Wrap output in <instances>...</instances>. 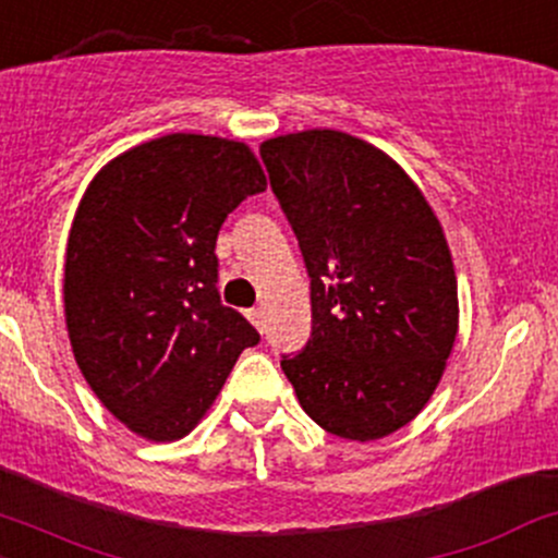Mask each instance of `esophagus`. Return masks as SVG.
I'll list each match as a JSON object with an SVG mask.
<instances>
[{
	"mask_svg": "<svg viewBox=\"0 0 558 558\" xmlns=\"http://www.w3.org/2000/svg\"><path fill=\"white\" fill-rule=\"evenodd\" d=\"M248 320H251V324H254L256 328H259V331H264V310H262V307L248 310Z\"/></svg>",
	"mask_w": 558,
	"mask_h": 558,
	"instance_id": "esophagus-1",
	"label": "esophagus"
}]
</instances>
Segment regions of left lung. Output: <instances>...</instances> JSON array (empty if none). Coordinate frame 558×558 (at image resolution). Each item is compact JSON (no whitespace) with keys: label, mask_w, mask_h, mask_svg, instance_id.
<instances>
[{"label":"left lung","mask_w":558,"mask_h":558,"mask_svg":"<svg viewBox=\"0 0 558 558\" xmlns=\"http://www.w3.org/2000/svg\"><path fill=\"white\" fill-rule=\"evenodd\" d=\"M259 151L313 302L307 344L280 366L324 430L390 436L430 401L454 348L460 307L441 225L403 168L350 133H289Z\"/></svg>","instance_id":"8db88e82"}]
</instances>
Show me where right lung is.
<instances>
[{
  "label": "right lung",
  "instance_id": "add662e5",
  "mask_svg": "<svg viewBox=\"0 0 558 558\" xmlns=\"http://www.w3.org/2000/svg\"><path fill=\"white\" fill-rule=\"evenodd\" d=\"M264 190L245 144L171 133L122 151L82 195L63 272L69 339L93 392L141 438H184L259 342L221 304L216 238Z\"/></svg>",
  "mask_w": 558,
  "mask_h": 558
}]
</instances>
